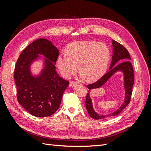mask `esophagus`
Here are the masks:
<instances>
[{
    "mask_svg": "<svg viewBox=\"0 0 151 151\" xmlns=\"http://www.w3.org/2000/svg\"><path fill=\"white\" fill-rule=\"evenodd\" d=\"M76 85H77V82H76L71 81V82H70V83H69V86L70 88H73L74 86H75Z\"/></svg>",
    "mask_w": 151,
    "mask_h": 151,
    "instance_id": "1",
    "label": "esophagus"
}]
</instances>
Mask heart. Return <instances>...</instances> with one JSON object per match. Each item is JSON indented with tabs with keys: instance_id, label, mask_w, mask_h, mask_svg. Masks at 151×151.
<instances>
[{
	"instance_id": "heart-1",
	"label": "heart",
	"mask_w": 151,
	"mask_h": 151,
	"mask_svg": "<svg viewBox=\"0 0 151 151\" xmlns=\"http://www.w3.org/2000/svg\"><path fill=\"white\" fill-rule=\"evenodd\" d=\"M110 52L103 43L76 41L67 47L65 54H60L56 60L58 68L65 78H70L78 70L81 76L89 81L101 78L108 69Z\"/></svg>"
}]
</instances>
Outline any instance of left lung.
Here are the masks:
<instances>
[{
	"mask_svg": "<svg viewBox=\"0 0 151 151\" xmlns=\"http://www.w3.org/2000/svg\"><path fill=\"white\" fill-rule=\"evenodd\" d=\"M112 46H113V55H112L111 62L108 72L105 74L103 76H102L98 81L93 84L88 85L89 91L86 95V108L87 109L89 116L94 119H102L115 116L119 114L124 110V108L129 104L131 95H132L134 75L132 65L129 61L131 60L129 52H128L126 48L114 40H112ZM118 72H121L124 75V85L125 89L124 102L121 106L113 113L108 115L99 114L94 110L89 92L91 89L100 88L114 73Z\"/></svg>",
	"mask_w": 151,
	"mask_h": 151,
	"instance_id": "left-lung-1",
	"label": "left lung"
}]
</instances>
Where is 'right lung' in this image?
Returning <instances> with one entry per match:
<instances>
[{
  "mask_svg": "<svg viewBox=\"0 0 151 151\" xmlns=\"http://www.w3.org/2000/svg\"><path fill=\"white\" fill-rule=\"evenodd\" d=\"M59 50L52 41L37 39L22 51L16 63L14 78L17 97L28 113L38 117L52 115L58 110L69 82L58 75L56 63ZM42 59L43 67L37 75L31 73V66Z\"/></svg>",
  "mask_w": 151,
  "mask_h": 151,
  "instance_id": "right-lung-1",
  "label": "right lung"
}]
</instances>
